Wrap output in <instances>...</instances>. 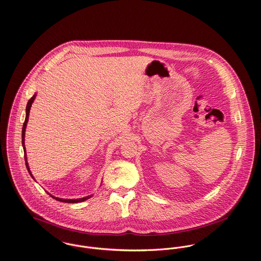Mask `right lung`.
Instances as JSON below:
<instances>
[{
	"label": "right lung",
	"mask_w": 261,
	"mask_h": 261,
	"mask_svg": "<svg viewBox=\"0 0 261 261\" xmlns=\"http://www.w3.org/2000/svg\"><path fill=\"white\" fill-rule=\"evenodd\" d=\"M36 97V94L33 95L29 101H28V105H27V109H25V119H24V124H23V130H22V143H23V147H24V161H25V166H27V169L29 171V173L31 174V176L34 178V176L32 175L31 173V170H30V167L28 166V163H27V155H25V148H24V132H25V126H27V122H28V119H29V114H30V110H31V107H32V103L34 101ZM53 198H56V200L58 201H62V202H68V203H76V202H82V201H85L87 200L88 198H90V196H86V197H83V198H79V199H62V198H58V197H54L51 196Z\"/></svg>",
	"instance_id": "1"
}]
</instances>
